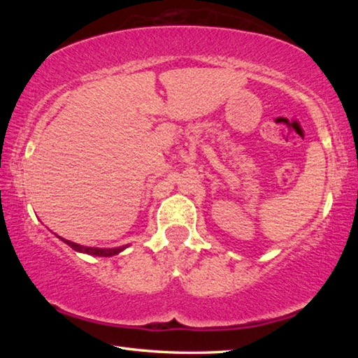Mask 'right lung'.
<instances>
[{
  "label": "right lung",
  "mask_w": 358,
  "mask_h": 358,
  "mask_svg": "<svg viewBox=\"0 0 358 358\" xmlns=\"http://www.w3.org/2000/svg\"><path fill=\"white\" fill-rule=\"evenodd\" d=\"M58 238L62 240V241H64L66 245H69L73 250H77V252H83V254H87V255H95V257H112V255L120 254L121 250H124L127 248V245L126 246H120V248H109V249H104V248H89V246L78 245V243L64 240L62 237H58Z\"/></svg>",
  "instance_id": "1"
}]
</instances>
